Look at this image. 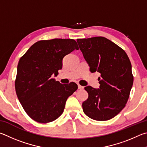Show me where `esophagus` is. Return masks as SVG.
<instances>
[{
  "label": "esophagus",
  "mask_w": 147,
  "mask_h": 147,
  "mask_svg": "<svg viewBox=\"0 0 147 147\" xmlns=\"http://www.w3.org/2000/svg\"><path fill=\"white\" fill-rule=\"evenodd\" d=\"M78 88L79 90H83L84 88V86L80 85V84H78Z\"/></svg>",
  "instance_id": "34e87169"
}]
</instances>
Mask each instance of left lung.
<instances>
[{"mask_svg":"<svg viewBox=\"0 0 147 147\" xmlns=\"http://www.w3.org/2000/svg\"><path fill=\"white\" fill-rule=\"evenodd\" d=\"M92 73L101 74L99 88L84 89L88 97L83 102L84 114L92 119L107 121L124 109L133 85L132 65L121 48L103 37L77 39Z\"/></svg>","mask_w":147,"mask_h":147,"instance_id":"obj_1","label":"left lung"}]
</instances>
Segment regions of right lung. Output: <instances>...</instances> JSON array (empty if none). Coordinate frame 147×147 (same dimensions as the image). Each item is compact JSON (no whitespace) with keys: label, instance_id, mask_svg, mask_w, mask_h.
<instances>
[{"label":"right lung","instance_id":"right-lung-1","mask_svg":"<svg viewBox=\"0 0 147 147\" xmlns=\"http://www.w3.org/2000/svg\"><path fill=\"white\" fill-rule=\"evenodd\" d=\"M75 49L79 48L74 39L39 40L20 57L15 91L25 112L35 121L48 123L57 119L67 99L78 89L75 83L61 84L52 78L62 69L64 57Z\"/></svg>","mask_w":147,"mask_h":147}]
</instances>
